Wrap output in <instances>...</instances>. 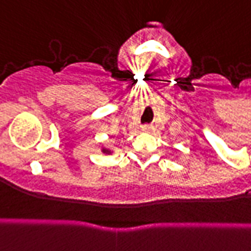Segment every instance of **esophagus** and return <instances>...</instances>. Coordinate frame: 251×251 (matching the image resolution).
Masks as SVG:
<instances>
[{"label": "esophagus", "mask_w": 251, "mask_h": 251, "mask_svg": "<svg viewBox=\"0 0 251 251\" xmlns=\"http://www.w3.org/2000/svg\"><path fill=\"white\" fill-rule=\"evenodd\" d=\"M151 129H152V126H151V125H143V126H142V130H143V131H150Z\"/></svg>", "instance_id": "obj_1"}]
</instances>
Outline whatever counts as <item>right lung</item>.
I'll return each instance as SVG.
<instances>
[{"mask_svg":"<svg viewBox=\"0 0 251 251\" xmlns=\"http://www.w3.org/2000/svg\"><path fill=\"white\" fill-rule=\"evenodd\" d=\"M102 151H104V152H106V153L109 152V151H108V150H102Z\"/></svg>","mask_w":251,"mask_h":251,"instance_id":"1","label":"right lung"}]
</instances>
